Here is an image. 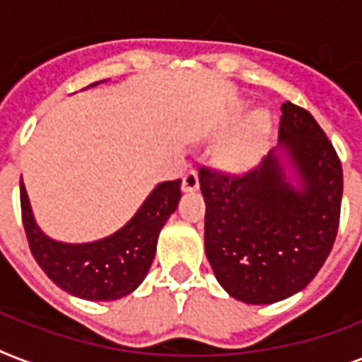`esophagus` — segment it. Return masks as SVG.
I'll return each mask as SVG.
<instances>
[{
    "mask_svg": "<svg viewBox=\"0 0 362 362\" xmlns=\"http://www.w3.org/2000/svg\"><path fill=\"white\" fill-rule=\"evenodd\" d=\"M182 189H184V192H195V189H199L197 170H187L186 176H184V180H182Z\"/></svg>",
    "mask_w": 362,
    "mask_h": 362,
    "instance_id": "esophagus-1",
    "label": "esophagus"
}]
</instances>
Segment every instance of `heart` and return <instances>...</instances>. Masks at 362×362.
<instances>
[{
    "label": "heart",
    "instance_id": "heart-1",
    "mask_svg": "<svg viewBox=\"0 0 362 362\" xmlns=\"http://www.w3.org/2000/svg\"><path fill=\"white\" fill-rule=\"evenodd\" d=\"M272 133V118L267 110H255L227 136L220 148V163L229 173H246L259 163Z\"/></svg>",
    "mask_w": 362,
    "mask_h": 362
}]
</instances>
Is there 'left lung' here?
<instances>
[{
  "label": "left lung",
  "instance_id": "obj_1",
  "mask_svg": "<svg viewBox=\"0 0 362 362\" xmlns=\"http://www.w3.org/2000/svg\"><path fill=\"white\" fill-rule=\"evenodd\" d=\"M278 139L280 146L244 175L199 170L204 252L220 286L247 304L278 303L308 286L340 223L342 163L314 116L284 103Z\"/></svg>",
  "mask_w": 362,
  "mask_h": 362
}]
</instances>
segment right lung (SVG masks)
<instances>
[{"label": "right lung", "mask_w": 362, "mask_h": 362, "mask_svg": "<svg viewBox=\"0 0 362 362\" xmlns=\"http://www.w3.org/2000/svg\"><path fill=\"white\" fill-rule=\"evenodd\" d=\"M180 182H161L120 231L88 244H65L47 237L33 220L24 182H20L22 223L31 253L45 274L69 295L86 300L125 297L146 278L159 231L180 201Z\"/></svg>", "instance_id": "obj_1"}]
</instances>
